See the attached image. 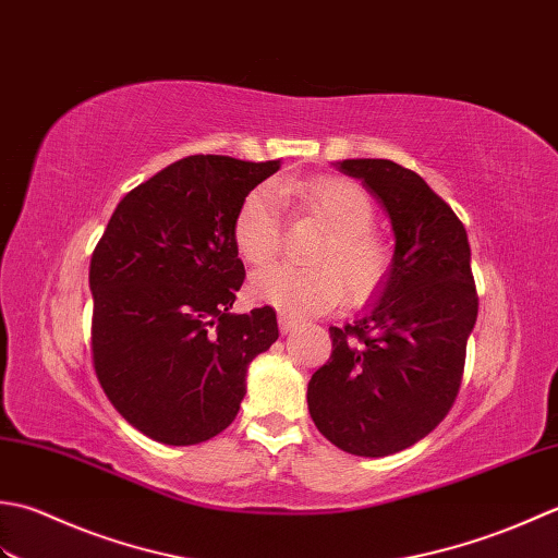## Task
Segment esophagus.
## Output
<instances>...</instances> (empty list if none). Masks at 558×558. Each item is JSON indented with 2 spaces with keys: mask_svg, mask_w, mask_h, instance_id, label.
Wrapping results in <instances>:
<instances>
[{
  "mask_svg": "<svg viewBox=\"0 0 558 558\" xmlns=\"http://www.w3.org/2000/svg\"><path fill=\"white\" fill-rule=\"evenodd\" d=\"M299 320H295V317H291V315H287V313H279V329H281V335H289V332H293V329H299Z\"/></svg>",
  "mask_w": 558,
  "mask_h": 558,
  "instance_id": "obj_1",
  "label": "esophagus"
}]
</instances>
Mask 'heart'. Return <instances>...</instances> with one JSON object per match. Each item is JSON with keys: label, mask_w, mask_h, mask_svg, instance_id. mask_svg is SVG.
<instances>
[{"label": "heart", "mask_w": 558, "mask_h": 558, "mask_svg": "<svg viewBox=\"0 0 558 558\" xmlns=\"http://www.w3.org/2000/svg\"><path fill=\"white\" fill-rule=\"evenodd\" d=\"M281 195L295 197L329 231L308 253L313 265L275 263L250 279L253 301L295 317L320 315L347 295L363 303L383 287L390 271V247L371 231L375 204L366 190L344 178H313L305 183L253 187L238 207L233 243L250 265H265L281 243Z\"/></svg>", "instance_id": "heart-1"}]
</instances>
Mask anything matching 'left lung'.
Returning a JSON list of instances; mask_svg holds the SVG:
<instances>
[{"label": "left lung", "instance_id": "left-lung-1", "mask_svg": "<svg viewBox=\"0 0 558 558\" xmlns=\"http://www.w3.org/2000/svg\"><path fill=\"white\" fill-rule=\"evenodd\" d=\"M361 180L388 214V279L347 327H329L332 356L308 383L317 430L344 452L385 458L434 430L458 397L476 323L462 221L414 170L388 158L332 163Z\"/></svg>", "mask_w": 558, "mask_h": 558}]
</instances>
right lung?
<instances>
[{"label":"right lung","instance_id":"right-lung-1","mask_svg":"<svg viewBox=\"0 0 558 558\" xmlns=\"http://www.w3.org/2000/svg\"><path fill=\"white\" fill-rule=\"evenodd\" d=\"M281 161L187 156L128 192L94 250L90 349L122 418L166 446L229 426L247 366L277 342V313H231L245 267L238 207Z\"/></svg>","mask_w":558,"mask_h":558}]
</instances>
